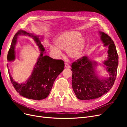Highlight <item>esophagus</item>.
Returning a JSON list of instances; mask_svg holds the SVG:
<instances>
[{
    "mask_svg": "<svg viewBox=\"0 0 127 127\" xmlns=\"http://www.w3.org/2000/svg\"><path fill=\"white\" fill-rule=\"evenodd\" d=\"M64 67L66 68H69L70 67V66L68 64L65 63L64 64Z\"/></svg>",
    "mask_w": 127,
    "mask_h": 127,
    "instance_id": "esophagus-1",
    "label": "esophagus"
}]
</instances>
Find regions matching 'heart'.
I'll return each instance as SVG.
<instances>
[{
    "mask_svg": "<svg viewBox=\"0 0 127 127\" xmlns=\"http://www.w3.org/2000/svg\"><path fill=\"white\" fill-rule=\"evenodd\" d=\"M54 42L55 45H50V50L53 55L61 56V49L66 52L69 58L74 60L82 56L86 46L85 40L82 36V34L76 31L61 33L56 38Z\"/></svg>",
    "mask_w": 127,
    "mask_h": 127,
    "instance_id": "heart-1",
    "label": "heart"
}]
</instances>
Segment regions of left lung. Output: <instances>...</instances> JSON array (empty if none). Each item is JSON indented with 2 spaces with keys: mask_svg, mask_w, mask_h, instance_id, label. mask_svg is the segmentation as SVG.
Returning a JSON list of instances; mask_svg holds the SVG:
<instances>
[{
  "mask_svg": "<svg viewBox=\"0 0 127 127\" xmlns=\"http://www.w3.org/2000/svg\"><path fill=\"white\" fill-rule=\"evenodd\" d=\"M99 34L104 46L108 47L107 58L103 64L84 56L71 66L72 89L76 97L82 100L95 99L106 94L113 86L116 78L119 57L116 45L106 34L99 31ZM98 65L106 69L108 77L102 78L98 75L96 69Z\"/></svg>",
  "mask_w": 127,
  "mask_h": 127,
  "instance_id": "8db88e82",
  "label": "left lung"
}]
</instances>
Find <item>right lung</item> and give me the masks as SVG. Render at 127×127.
<instances>
[{
    "mask_svg": "<svg viewBox=\"0 0 127 127\" xmlns=\"http://www.w3.org/2000/svg\"><path fill=\"white\" fill-rule=\"evenodd\" d=\"M22 35L32 37L38 47L40 54L34 65L31 75L25 83H18L15 82L8 69L10 81L15 89L22 96L34 100H41L48 97L55 79L64 70V61L53 59L44 55L45 53V48L41 43L43 36L19 30L13 37L8 51L7 60L9 62L15 59V45L17 44L18 37Z\"/></svg>",
    "mask_w": 127,
    "mask_h": 127,
    "instance_id": "1",
    "label": "right lung"
}]
</instances>
